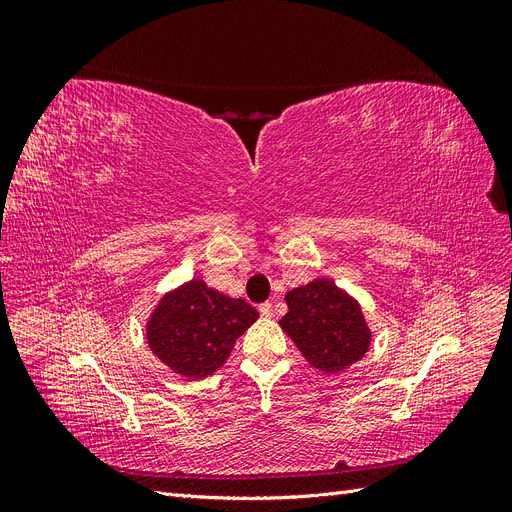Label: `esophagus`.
Returning a JSON list of instances; mask_svg holds the SVG:
<instances>
[{"label": "esophagus", "instance_id": "34e87169", "mask_svg": "<svg viewBox=\"0 0 512 512\" xmlns=\"http://www.w3.org/2000/svg\"><path fill=\"white\" fill-rule=\"evenodd\" d=\"M258 312L262 314V316H265V318H271L273 316V303H262L260 307H258Z\"/></svg>", "mask_w": 512, "mask_h": 512}]
</instances>
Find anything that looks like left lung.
I'll use <instances>...</instances> for the list:
<instances>
[{
	"label": "left lung",
	"instance_id": "1",
	"mask_svg": "<svg viewBox=\"0 0 512 512\" xmlns=\"http://www.w3.org/2000/svg\"><path fill=\"white\" fill-rule=\"evenodd\" d=\"M286 303L282 329L314 367L339 371L367 352L371 333L361 307L333 282L314 280L294 288L286 294Z\"/></svg>",
	"mask_w": 512,
	"mask_h": 512
}]
</instances>
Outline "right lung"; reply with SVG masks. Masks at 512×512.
<instances>
[{
  "label": "right lung",
  "instance_id": "obj_1",
  "mask_svg": "<svg viewBox=\"0 0 512 512\" xmlns=\"http://www.w3.org/2000/svg\"><path fill=\"white\" fill-rule=\"evenodd\" d=\"M258 312L243 301L192 280L168 292L147 324V342L162 363L185 378L222 367Z\"/></svg>",
  "mask_w": 512,
  "mask_h": 512
}]
</instances>
